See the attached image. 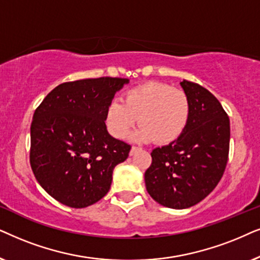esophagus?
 I'll return each instance as SVG.
<instances>
[{"label":"esophagus","mask_w":260,"mask_h":260,"mask_svg":"<svg viewBox=\"0 0 260 260\" xmlns=\"http://www.w3.org/2000/svg\"><path fill=\"white\" fill-rule=\"evenodd\" d=\"M138 150H139V148H138L137 146H132V148H131V154H134Z\"/></svg>","instance_id":"obj_1"}]
</instances>
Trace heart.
Masks as SVG:
<instances>
[{
	"mask_svg": "<svg viewBox=\"0 0 260 260\" xmlns=\"http://www.w3.org/2000/svg\"><path fill=\"white\" fill-rule=\"evenodd\" d=\"M190 112V100L183 90L151 81L127 90L123 102H110L106 123L114 138L124 139L138 120L140 128L134 134L137 140L168 145L184 133Z\"/></svg>",
	"mask_w": 260,
	"mask_h": 260,
	"instance_id": "heart-1",
	"label": "heart"
}]
</instances>
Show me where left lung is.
<instances>
[{
    "label": "left lung",
    "instance_id": "1",
    "mask_svg": "<svg viewBox=\"0 0 260 260\" xmlns=\"http://www.w3.org/2000/svg\"><path fill=\"white\" fill-rule=\"evenodd\" d=\"M191 106L184 133L152 151L145 172L147 192L159 205L185 209L215 189L230 152V117L215 96L200 84L181 82Z\"/></svg>",
    "mask_w": 260,
    "mask_h": 260
}]
</instances>
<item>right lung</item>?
<instances>
[{
	"mask_svg": "<svg viewBox=\"0 0 260 260\" xmlns=\"http://www.w3.org/2000/svg\"><path fill=\"white\" fill-rule=\"evenodd\" d=\"M126 78L61 83L36 109L30 124V168L48 195L85 208L109 191L114 168L131 145L109 136L106 112Z\"/></svg>",
	"mask_w": 260,
	"mask_h": 260,
	"instance_id": "1",
	"label": "right lung"
}]
</instances>
